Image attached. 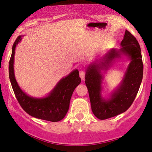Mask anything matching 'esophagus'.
Returning a JSON list of instances; mask_svg holds the SVG:
<instances>
[{
	"mask_svg": "<svg viewBox=\"0 0 152 152\" xmlns=\"http://www.w3.org/2000/svg\"><path fill=\"white\" fill-rule=\"evenodd\" d=\"M79 76H80L81 79H84L85 78V72L84 71V70H80V71L79 72Z\"/></svg>",
	"mask_w": 152,
	"mask_h": 152,
	"instance_id": "esophagus-1",
	"label": "esophagus"
}]
</instances>
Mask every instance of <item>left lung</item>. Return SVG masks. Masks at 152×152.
<instances>
[{
    "instance_id": "8db88e82",
    "label": "left lung",
    "mask_w": 152,
    "mask_h": 152,
    "mask_svg": "<svg viewBox=\"0 0 152 152\" xmlns=\"http://www.w3.org/2000/svg\"><path fill=\"white\" fill-rule=\"evenodd\" d=\"M121 48L112 49L107 53L100 63H94L88 66L85 74V84L89 91L91 110L100 120L107 119L127 111L133 103L142 82L143 64L140 45L132 34L125 31ZM124 54L130 59L121 84L108 99L102 97L103 76L100 72L106 70L116 57Z\"/></svg>"
}]
</instances>
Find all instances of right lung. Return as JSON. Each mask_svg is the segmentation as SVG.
<instances>
[{"mask_svg": "<svg viewBox=\"0 0 152 152\" xmlns=\"http://www.w3.org/2000/svg\"><path fill=\"white\" fill-rule=\"evenodd\" d=\"M21 39V36H19L14 42L9 62V76L16 99L21 107L31 116L51 122L61 121L69 110L70 99L74 89L81 82L78 71L74 70L62 78L48 96L41 98L29 96L20 88L14 76L15 49Z\"/></svg>", "mask_w": 152, "mask_h": 152, "instance_id": "1", "label": "right lung"}]
</instances>
